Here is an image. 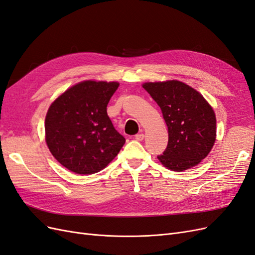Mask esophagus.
I'll use <instances>...</instances> for the list:
<instances>
[{
	"label": "esophagus",
	"mask_w": 255,
	"mask_h": 255,
	"mask_svg": "<svg viewBox=\"0 0 255 255\" xmlns=\"http://www.w3.org/2000/svg\"><path fill=\"white\" fill-rule=\"evenodd\" d=\"M143 138H144V135H143L142 133L135 135V139H136V140H139V141H141V140H143Z\"/></svg>",
	"instance_id": "34e87169"
}]
</instances>
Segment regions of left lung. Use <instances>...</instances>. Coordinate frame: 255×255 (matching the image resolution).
I'll return each instance as SVG.
<instances>
[{"label":"left lung","instance_id":"1","mask_svg":"<svg viewBox=\"0 0 255 255\" xmlns=\"http://www.w3.org/2000/svg\"><path fill=\"white\" fill-rule=\"evenodd\" d=\"M143 88L157 103L168 127V144L159 161L173 171L198 165L216 139L212 106L197 90L179 81L145 83Z\"/></svg>","mask_w":255,"mask_h":255}]
</instances>
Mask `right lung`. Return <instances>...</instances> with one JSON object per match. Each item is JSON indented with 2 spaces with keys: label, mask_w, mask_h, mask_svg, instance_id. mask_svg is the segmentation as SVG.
Here are the masks:
<instances>
[{
  "label": "right lung",
  "mask_w": 255,
  "mask_h": 255,
  "mask_svg": "<svg viewBox=\"0 0 255 255\" xmlns=\"http://www.w3.org/2000/svg\"><path fill=\"white\" fill-rule=\"evenodd\" d=\"M117 82L85 81L66 90L45 117V140L59 163L79 174L99 172L117 156L126 138L107 115Z\"/></svg>",
  "instance_id": "right-lung-1"
}]
</instances>
